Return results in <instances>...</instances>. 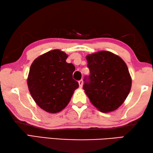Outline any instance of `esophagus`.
Here are the masks:
<instances>
[{
	"instance_id": "1",
	"label": "esophagus",
	"mask_w": 153,
	"mask_h": 153,
	"mask_svg": "<svg viewBox=\"0 0 153 153\" xmlns=\"http://www.w3.org/2000/svg\"><path fill=\"white\" fill-rule=\"evenodd\" d=\"M78 83H79V87H80V88H82V86H83V80H82V79L79 80V81L78 82Z\"/></svg>"
}]
</instances>
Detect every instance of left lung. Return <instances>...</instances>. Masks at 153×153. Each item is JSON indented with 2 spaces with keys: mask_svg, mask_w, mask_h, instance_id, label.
I'll return each instance as SVG.
<instances>
[{
  "mask_svg": "<svg viewBox=\"0 0 153 153\" xmlns=\"http://www.w3.org/2000/svg\"><path fill=\"white\" fill-rule=\"evenodd\" d=\"M90 74L83 89L92 104L102 113L117 109L125 101L131 87L128 66L120 56L102 51L88 55Z\"/></svg>",
  "mask_w": 153,
  "mask_h": 153,
  "instance_id": "obj_1",
  "label": "left lung"
}]
</instances>
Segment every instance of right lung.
Wrapping results in <instances>:
<instances>
[{
    "mask_svg": "<svg viewBox=\"0 0 153 153\" xmlns=\"http://www.w3.org/2000/svg\"><path fill=\"white\" fill-rule=\"evenodd\" d=\"M68 55L59 49L36 58L31 65L27 86L36 104L45 111L56 113L67 107L78 82L73 79L75 67Z\"/></svg>",
    "mask_w": 153,
    "mask_h": 153,
    "instance_id": "add662e5",
    "label": "right lung"
}]
</instances>
